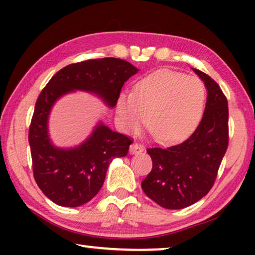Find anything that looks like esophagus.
Masks as SVG:
<instances>
[{"mask_svg": "<svg viewBox=\"0 0 255 255\" xmlns=\"http://www.w3.org/2000/svg\"><path fill=\"white\" fill-rule=\"evenodd\" d=\"M144 151V147H142L141 145L137 144V142H134V144H132L130 146V153L131 154H137V153H141Z\"/></svg>", "mask_w": 255, "mask_h": 255, "instance_id": "obj_1", "label": "esophagus"}]
</instances>
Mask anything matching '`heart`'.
<instances>
[{"label": "heart", "mask_w": 255, "mask_h": 255, "mask_svg": "<svg viewBox=\"0 0 255 255\" xmlns=\"http://www.w3.org/2000/svg\"><path fill=\"white\" fill-rule=\"evenodd\" d=\"M204 104L205 88L200 79L163 69L139 80L133 94H121L117 116L125 131L134 132L146 115V124L156 140L175 142L193 133Z\"/></svg>", "instance_id": "b5f03b06"}]
</instances>
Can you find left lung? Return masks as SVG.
Wrapping results in <instances>:
<instances>
[{
  "instance_id": "8db88e82",
  "label": "left lung",
  "mask_w": 255,
  "mask_h": 255,
  "mask_svg": "<svg viewBox=\"0 0 255 255\" xmlns=\"http://www.w3.org/2000/svg\"><path fill=\"white\" fill-rule=\"evenodd\" d=\"M194 72L208 90L201 123L179 145L148 148L153 167L141 182L152 201L172 210L189 207L209 193L229 145L228 100L210 76L195 68Z\"/></svg>"
}]
</instances>
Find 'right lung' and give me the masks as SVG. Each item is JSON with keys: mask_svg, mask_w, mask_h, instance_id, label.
Segmentation results:
<instances>
[{"mask_svg": "<svg viewBox=\"0 0 255 255\" xmlns=\"http://www.w3.org/2000/svg\"><path fill=\"white\" fill-rule=\"evenodd\" d=\"M138 71L122 59H90L60 69L41 90L31 120L29 144L34 180L55 204L75 208L95 197L111 160L127 155L132 140L100 122L82 144L71 148L57 147L48 134L52 107L66 94L82 90L95 94L114 108L122 87Z\"/></svg>", "mask_w": 255, "mask_h": 255, "instance_id": "1", "label": "right lung"}]
</instances>
